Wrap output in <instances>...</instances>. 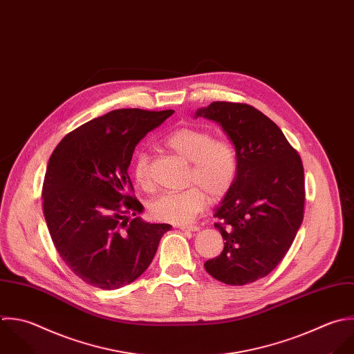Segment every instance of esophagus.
Here are the masks:
<instances>
[{
	"label": "esophagus",
	"instance_id": "1",
	"mask_svg": "<svg viewBox=\"0 0 354 354\" xmlns=\"http://www.w3.org/2000/svg\"><path fill=\"white\" fill-rule=\"evenodd\" d=\"M179 229L185 230V232H198L200 226H196V225H180Z\"/></svg>",
	"mask_w": 354,
	"mask_h": 354
}]
</instances>
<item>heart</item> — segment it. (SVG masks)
Masks as SVG:
<instances>
[{"label": "heart", "mask_w": 354, "mask_h": 354, "mask_svg": "<svg viewBox=\"0 0 354 354\" xmlns=\"http://www.w3.org/2000/svg\"><path fill=\"white\" fill-rule=\"evenodd\" d=\"M164 145L175 154L190 161L187 182L193 183L185 190L169 192L156 197L149 211L153 218L174 225L192 222L207 203L223 198L234 185L239 171V157L234 146L223 138L203 128L182 127L171 132ZM133 179L146 192L153 189L149 156L138 153L132 165Z\"/></svg>", "instance_id": "1"}]
</instances>
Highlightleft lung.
<instances>
[{
	"label": "left lung",
	"mask_w": 354,
	"mask_h": 354,
	"mask_svg": "<svg viewBox=\"0 0 354 354\" xmlns=\"http://www.w3.org/2000/svg\"><path fill=\"white\" fill-rule=\"evenodd\" d=\"M196 117L219 122L239 157L234 185L214 215L225 247L204 268L229 286L254 283L283 261L302 225L301 156L281 129L251 104L212 102Z\"/></svg>",
	"instance_id": "1"
}]
</instances>
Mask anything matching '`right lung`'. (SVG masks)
<instances>
[{
    "instance_id": "1",
    "label": "right lung",
    "mask_w": 354,
    "mask_h": 354,
    "mask_svg": "<svg viewBox=\"0 0 354 354\" xmlns=\"http://www.w3.org/2000/svg\"><path fill=\"white\" fill-rule=\"evenodd\" d=\"M174 110L118 109L68 132L53 150L42 209L56 251L86 284L117 290L151 263L172 226L145 222L128 175L136 145Z\"/></svg>"
}]
</instances>
